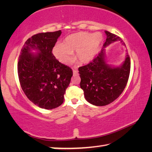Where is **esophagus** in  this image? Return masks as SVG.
Returning <instances> with one entry per match:
<instances>
[{"mask_svg": "<svg viewBox=\"0 0 152 152\" xmlns=\"http://www.w3.org/2000/svg\"><path fill=\"white\" fill-rule=\"evenodd\" d=\"M78 70H77V69H75V70H73L74 75H76V74H78Z\"/></svg>", "mask_w": 152, "mask_h": 152, "instance_id": "obj_1", "label": "esophagus"}]
</instances>
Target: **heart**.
I'll use <instances>...</instances> for the list:
<instances>
[{
	"label": "heart",
	"instance_id": "heart-1",
	"mask_svg": "<svg viewBox=\"0 0 152 152\" xmlns=\"http://www.w3.org/2000/svg\"><path fill=\"white\" fill-rule=\"evenodd\" d=\"M102 42V36L100 33H75L68 36L63 44H56L53 48V53L61 63L69 64L74 60L73 51H76L79 62L86 64L96 56Z\"/></svg>",
	"mask_w": 152,
	"mask_h": 152
}]
</instances>
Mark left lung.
Returning a JSON list of instances; mask_svg holds the SVG:
<instances>
[{
  "label": "left lung",
  "mask_w": 152,
  "mask_h": 152,
  "mask_svg": "<svg viewBox=\"0 0 152 152\" xmlns=\"http://www.w3.org/2000/svg\"><path fill=\"white\" fill-rule=\"evenodd\" d=\"M107 39L103 48L92 61L78 68L85 99L95 106H105L119 97L127 85L130 73V58L127 53L121 65L117 67L107 63L105 48L110 43L120 41L119 37L104 31Z\"/></svg>",
  "instance_id": "obj_1"
}]
</instances>
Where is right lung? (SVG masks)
Returning <instances> with one entry per match:
<instances>
[{
    "instance_id": "right-lung-1",
    "label": "right lung",
    "mask_w": 152,
    "mask_h": 152,
    "mask_svg": "<svg viewBox=\"0 0 152 152\" xmlns=\"http://www.w3.org/2000/svg\"><path fill=\"white\" fill-rule=\"evenodd\" d=\"M61 30L41 33L29 38L20 51L18 76L27 97L42 109H53L63 103L64 94L73 75L68 66L61 64L52 50ZM35 50L37 53H32Z\"/></svg>"
}]
</instances>
